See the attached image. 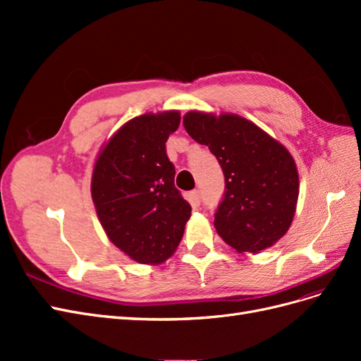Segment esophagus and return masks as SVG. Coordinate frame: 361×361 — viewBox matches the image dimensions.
Masks as SVG:
<instances>
[{
    "label": "esophagus",
    "mask_w": 361,
    "mask_h": 361,
    "mask_svg": "<svg viewBox=\"0 0 361 361\" xmlns=\"http://www.w3.org/2000/svg\"><path fill=\"white\" fill-rule=\"evenodd\" d=\"M190 202L192 206H199L202 203V197H200V191L194 190L190 192Z\"/></svg>",
    "instance_id": "34e87169"
}]
</instances>
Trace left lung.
I'll return each mask as SVG.
<instances>
[{
    "label": "left lung",
    "instance_id": "obj_1",
    "mask_svg": "<svg viewBox=\"0 0 361 361\" xmlns=\"http://www.w3.org/2000/svg\"><path fill=\"white\" fill-rule=\"evenodd\" d=\"M183 126L209 147L226 190L214 215L216 233L238 253H259L288 232L298 200V171L288 149L236 114L190 111Z\"/></svg>",
    "mask_w": 361,
    "mask_h": 361
}]
</instances>
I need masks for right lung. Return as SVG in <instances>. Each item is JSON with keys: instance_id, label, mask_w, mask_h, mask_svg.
Returning <instances> with one entry per match:
<instances>
[{"instance_id": "right-lung-1", "label": "right lung", "mask_w": 361, "mask_h": 361, "mask_svg": "<svg viewBox=\"0 0 361 361\" xmlns=\"http://www.w3.org/2000/svg\"><path fill=\"white\" fill-rule=\"evenodd\" d=\"M180 114L129 120L96 159L92 197L110 241L138 264H161L178 248L191 206L174 187L166 143Z\"/></svg>"}]
</instances>
